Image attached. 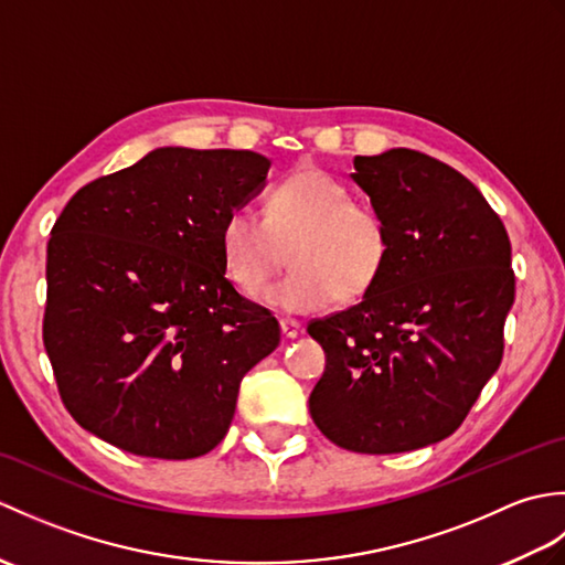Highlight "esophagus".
<instances>
[{
  "label": "esophagus",
  "mask_w": 565,
  "mask_h": 565,
  "mask_svg": "<svg viewBox=\"0 0 565 565\" xmlns=\"http://www.w3.org/2000/svg\"><path fill=\"white\" fill-rule=\"evenodd\" d=\"M279 328H281V334L286 340H294V338H298V332H301V322L291 320V318H281Z\"/></svg>",
  "instance_id": "34e87169"
}]
</instances>
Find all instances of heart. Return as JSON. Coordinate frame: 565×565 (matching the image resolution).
<instances>
[{"mask_svg": "<svg viewBox=\"0 0 565 565\" xmlns=\"http://www.w3.org/2000/svg\"><path fill=\"white\" fill-rule=\"evenodd\" d=\"M221 249L227 279L245 296L267 286L289 249L294 267L264 301L286 313H313L338 296L354 301L374 289L393 237L379 206L352 199L340 179L303 167L269 191L264 215L245 206L227 213Z\"/></svg>", "mask_w": 565, "mask_h": 565, "instance_id": "heart-1", "label": "heart"}]
</instances>
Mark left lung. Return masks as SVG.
I'll use <instances>...</instances> for the list:
<instances>
[{"label": "left lung", "mask_w": 565, "mask_h": 565, "mask_svg": "<svg viewBox=\"0 0 565 565\" xmlns=\"http://www.w3.org/2000/svg\"><path fill=\"white\" fill-rule=\"evenodd\" d=\"M354 170L393 249L362 301L308 322L328 356L308 407L347 451H413L459 429L500 366L510 237L481 191L425 152L359 154Z\"/></svg>", "instance_id": "8db88e82"}]
</instances>
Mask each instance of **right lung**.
<instances>
[{
	"mask_svg": "<svg viewBox=\"0 0 565 565\" xmlns=\"http://www.w3.org/2000/svg\"><path fill=\"white\" fill-rule=\"evenodd\" d=\"M252 150L158 148L84 184L47 239L43 344L75 423L150 459L225 437L279 322L225 279V215L257 194Z\"/></svg>",
	"mask_w": 565,
	"mask_h": 565,
	"instance_id": "obj_1",
	"label": "right lung"
}]
</instances>
